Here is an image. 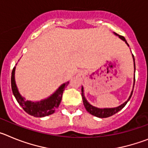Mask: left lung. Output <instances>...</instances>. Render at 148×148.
<instances>
[{
  "label": "left lung",
  "instance_id": "left-lung-1",
  "mask_svg": "<svg viewBox=\"0 0 148 148\" xmlns=\"http://www.w3.org/2000/svg\"><path fill=\"white\" fill-rule=\"evenodd\" d=\"M116 35H119V37L121 39V40H125L126 44L129 46V44H127V40H125V37L124 36H121V35H118L117 33H115ZM133 60H134V56H133ZM134 69L136 70V66H135V63H134ZM134 84H135V78H134ZM133 91H132L131 94H130V97L128 99V100L127 101H125L124 104H122L121 105H120L119 107H117V108H104V109H100V108H95V107H93L90 104H89L87 102V101L86 100L85 97H84V90H83V87L82 88V99H83V103H84V105L85 107L86 110L88 113H90V114L92 115V116H95L96 117H99V118H108V117H110V116H113V115L116 114V113H118L119 111L121 110L127 104V101L130 100V99L131 98L132 96V94H133Z\"/></svg>",
  "mask_w": 148,
  "mask_h": 148
}]
</instances>
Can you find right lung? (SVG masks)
Returning <instances> with one entry per match:
<instances>
[{
  "mask_svg": "<svg viewBox=\"0 0 148 148\" xmlns=\"http://www.w3.org/2000/svg\"><path fill=\"white\" fill-rule=\"evenodd\" d=\"M15 67L13 68L11 76V85L13 95L16 99L18 104L21 106L23 110L28 114L35 117H44L55 113V111L58 108L62 99V95L64 88L68 85L69 82L63 84L62 85L56 90L54 94L50 97L44 100L32 102L29 101H25L18 92L15 82Z\"/></svg>",
  "mask_w": 148,
  "mask_h": 148,
  "instance_id": "add662e5",
  "label": "right lung"
}]
</instances>
